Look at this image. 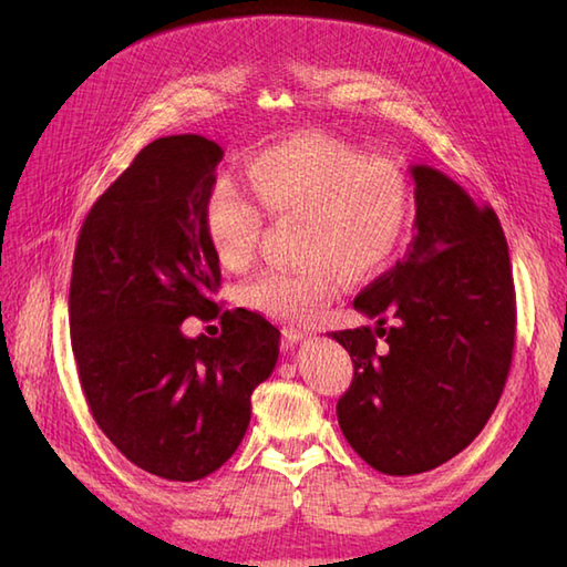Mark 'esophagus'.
<instances>
[{
  "label": "esophagus",
  "mask_w": 567,
  "mask_h": 567,
  "mask_svg": "<svg viewBox=\"0 0 567 567\" xmlns=\"http://www.w3.org/2000/svg\"><path fill=\"white\" fill-rule=\"evenodd\" d=\"M282 336L290 343H297V341H302V339H307V336H311L309 331H302V329H297V327H287V329H282Z\"/></svg>",
  "instance_id": "34e87169"
}]
</instances>
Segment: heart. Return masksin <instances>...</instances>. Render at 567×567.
<instances>
[{
  "label": "heart",
  "mask_w": 567,
  "mask_h": 567,
  "mask_svg": "<svg viewBox=\"0 0 567 567\" xmlns=\"http://www.w3.org/2000/svg\"><path fill=\"white\" fill-rule=\"evenodd\" d=\"M248 187L272 219H299L297 270H268L240 287V302L262 317L305 323L351 280L380 275L400 250L412 221V187L388 158L351 143L299 134L258 151L246 165ZM262 214L231 183H216L204 199V231L228 270L256 256Z\"/></svg>",
  "instance_id": "obj_1"
}]
</instances>
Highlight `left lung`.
Returning <instances> with one entry per match:
<instances>
[{"instance_id": "1", "label": "left lung", "mask_w": 567, "mask_h": 567, "mask_svg": "<svg viewBox=\"0 0 567 567\" xmlns=\"http://www.w3.org/2000/svg\"><path fill=\"white\" fill-rule=\"evenodd\" d=\"M412 244L353 302L378 327L331 333L353 360L339 426L384 475L426 473L473 443L502 396L516 333L497 214L429 165H412Z\"/></svg>"}]
</instances>
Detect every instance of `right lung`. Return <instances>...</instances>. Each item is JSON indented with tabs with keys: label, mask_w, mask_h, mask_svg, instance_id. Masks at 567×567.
I'll return each instance as SVG.
<instances>
[{
	"label": "right lung",
	"mask_w": 567,
	"mask_h": 567,
	"mask_svg": "<svg viewBox=\"0 0 567 567\" xmlns=\"http://www.w3.org/2000/svg\"><path fill=\"white\" fill-rule=\"evenodd\" d=\"M221 158L197 134L148 143L92 204L72 258L70 341L90 412L131 463L175 483L236 453L280 353L268 319L214 302L204 199ZM189 316L219 318L223 336L187 340Z\"/></svg>",
	"instance_id": "right-lung-1"
}]
</instances>
